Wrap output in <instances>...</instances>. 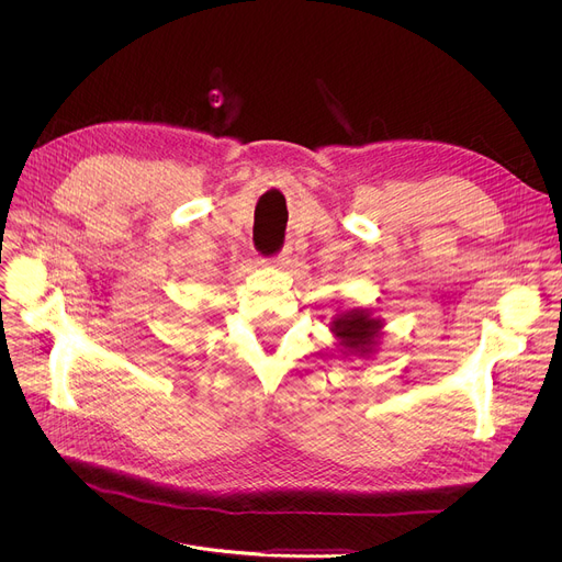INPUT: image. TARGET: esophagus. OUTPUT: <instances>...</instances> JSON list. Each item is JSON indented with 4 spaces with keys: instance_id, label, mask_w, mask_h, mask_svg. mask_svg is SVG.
<instances>
[{
    "instance_id": "obj_1",
    "label": "esophagus",
    "mask_w": 562,
    "mask_h": 562,
    "mask_svg": "<svg viewBox=\"0 0 562 562\" xmlns=\"http://www.w3.org/2000/svg\"><path fill=\"white\" fill-rule=\"evenodd\" d=\"M289 257H291V250H289V248H284V250H280L276 257H271V259H269V263L278 266V269H284V266L289 263Z\"/></svg>"
}]
</instances>
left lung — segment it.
I'll return each instance as SVG.
<instances>
[{
	"label": "left lung",
	"instance_id": "left-lung-1",
	"mask_svg": "<svg viewBox=\"0 0 562 562\" xmlns=\"http://www.w3.org/2000/svg\"><path fill=\"white\" fill-rule=\"evenodd\" d=\"M335 333L341 339V344L348 350H356V352H369L371 344L375 339V333L380 328V321L371 318L367 312L362 310H352L341 314L335 323Z\"/></svg>",
	"mask_w": 562,
	"mask_h": 562
}]
</instances>
